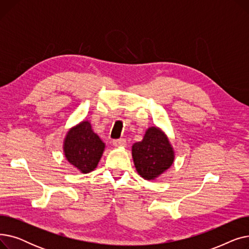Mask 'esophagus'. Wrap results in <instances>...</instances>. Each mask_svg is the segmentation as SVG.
I'll return each mask as SVG.
<instances>
[{
  "label": "esophagus",
  "mask_w": 249,
  "mask_h": 249,
  "mask_svg": "<svg viewBox=\"0 0 249 249\" xmlns=\"http://www.w3.org/2000/svg\"><path fill=\"white\" fill-rule=\"evenodd\" d=\"M113 145L116 146V147H124L126 145V140L124 138L114 139L113 140Z\"/></svg>",
  "instance_id": "obj_1"
}]
</instances>
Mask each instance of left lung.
<instances>
[{
    "instance_id": "left-lung-1",
    "label": "left lung",
    "mask_w": 249,
    "mask_h": 249,
    "mask_svg": "<svg viewBox=\"0 0 249 249\" xmlns=\"http://www.w3.org/2000/svg\"><path fill=\"white\" fill-rule=\"evenodd\" d=\"M132 158L139 176L150 180L172 166L175 151L160 128L149 127L143 139L132 145Z\"/></svg>"
}]
</instances>
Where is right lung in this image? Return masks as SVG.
Here are the masks:
<instances>
[{"label":"right lung","mask_w":249,"mask_h":249,"mask_svg":"<svg viewBox=\"0 0 249 249\" xmlns=\"http://www.w3.org/2000/svg\"><path fill=\"white\" fill-rule=\"evenodd\" d=\"M105 143L96 134L89 121H82L71 128L63 141L67 160L82 174H89L97 167Z\"/></svg>","instance_id":"1"}]
</instances>
